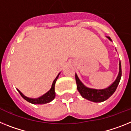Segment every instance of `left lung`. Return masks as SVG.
I'll return each mask as SVG.
<instances>
[{"mask_svg":"<svg viewBox=\"0 0 131 131\" xmlns=\"http://www.w3.org/2000/svg\"><path fill=\"white\" fill-rule=\"evenodd\" d=\"M107 38L110 39L111 41H112L110 37H107ZM119 74H118V76L117 77L115 80L110 86H108L106 88H103V89H95V88H90L87 87L80 80L77 74H75L77 90L84 98L89 100V101L95 102V103L104 102L113 95V93L115 92L119 82H120L121 74H122L121 61H119Z\"/></svg>","mask_w":131,"mask_h":131,"instance_id":"1","label":"left lung"}]
</instances>
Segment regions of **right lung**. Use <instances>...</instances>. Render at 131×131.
I'll use <instances>...</instances> for the list:
<instances>
[{
  "instance_id": "right-lung-1",
  "label": "right lung",
  "mask_w": 131,
  "mask_h": 131,
  "mask_svg": "<svg viewBox=\"0 0 131 131\" xmlns=\"http://www.w3.org/2000/svg\"><path fill=\"white\" fill-rule=\"evenodd\" d=\"M61 74L59 73V74L57 75V77H56V78L54 80V81L53 82V84H52L51 88V89L47 92V93H45V94H43V95H41V97H38V98H29V97H26L22 93L20 92V90H18V92L20 93V94L21 95V96L25 100H26L27 102H29V103H33V104H45V103H49L53 100L55 97V92H54V86H55V83H56L57 80L59 78V74Z\"/></svg>"
}]
</instances>
